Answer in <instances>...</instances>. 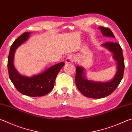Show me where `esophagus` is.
I'll return each instance as SVG.
<instances>
[{
	"mask_svg": "<svg viewBox=\"0 0 132 132\" xmlns=\"http://www.w3.org/2000/svg\"><path fill=\"white\" fill-rule=\"evenodd\" d=\"M73 61H74L73 55H69L66 58L65 62L66 63H73Z\"/></svg>",
	"mask_w": 132,
	"mask_h": 132,
	"instance_id": "34e87169",
	"label": "esophagus"
}]
</instances>
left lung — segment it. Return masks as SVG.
Instances as JSON below:
<instances>
[{
	"mask_svg": "<svg viewBox=\"0 0 132 132\" xmlns=\"http://www.w3.org/2000/svg\"><path fill=\"white\" fill-rule=\"evenodd\" d=\"M102 35L110 38H115L109 28L99 26ZM112 52V58L116 61L117 71L111 80L105 82L88 80L84 69L82 66H76V84L80 92L85 96L93 99H100L110 95L116 90L123 78L125 63L122 50L118 43L109 42L101 45Z\"/></svg>",
	"mask_w": 132,
	"mask_h": 132,
	"instance_id": "1",
	"label": "left lung"
}]
</instances>
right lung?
Listing matches in <instances>:
<instances>
[{"mask_svg": "<svg viewBox=\"0 0 132 132\" xmlns=\"http://www.w3.org/2000/svg\"><path fill=\"white\" fill-rule=\"evenodd\" d=\"M30 33H23L11 45L7 62L9 77L16 89L23 95L32 97L42 96L47 95L53 89L56 76L64 63L60 62L48 68L41 73L31 77L19 73L14 66V54L16 50L27 41Z\"/></svg>", "mask_w": 132, "mask_h": 132, "instance_id": "1", "label": "right lung"}]
</instances>
